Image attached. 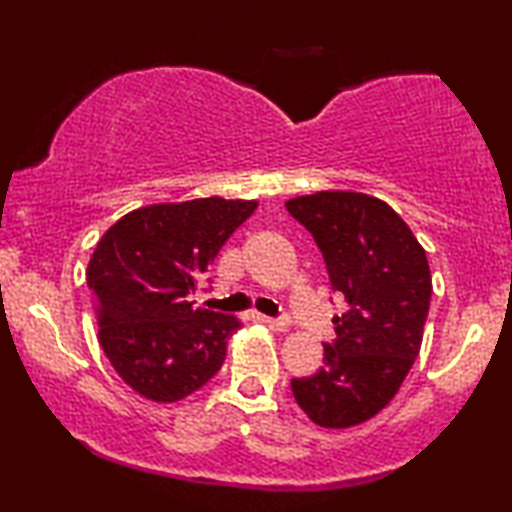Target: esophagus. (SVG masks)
I'll return each mask as SVG.
<instances>
[{
	"instance_id": "esophagus-1",
	"label": "esophagus",
	"mask_w": 512,
	"mask_h": 512,
	"mask_svg": "<svg viewBox=\"0 0 512 512\" xmlns=\"http://www.w3.org/2000/svg\"><path fill=\"white\" fill-rule=\"evenodd\" d=\"M263 324L272 328V331H286L289 328V319L284 317H263Z\"/></svg>"
}]
</instances>
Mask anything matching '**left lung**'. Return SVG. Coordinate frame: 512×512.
<instances>
[{
	"label": "left lung",
	"instance_id": "8db88e82",
	"mask_svg": "<svg viewBox=\"0 0 512 512\" xmlns=\"http://www.w3.org/2000/svg\"><path fill=\"white\" fill-rule=\"evenodd\" d=\"M324 256L331 289L347 303L333 317L324 366L291 380L314 424L349 429L387 408L415 363L431 303L426 251L387 202L366 193L319 191L286 202Z\"/></svg>",
	"mask_w": 512,
	"mask_h": 512
}]
</instances>
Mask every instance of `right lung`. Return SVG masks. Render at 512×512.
Wrapping results in <instances>:
<instances>
[{
  "label": "right lung",
  "instance_id": "1",
  "mask_svg": "<svg viewBox=\"0 0 512 512\" xmlns=\"http://www.w3.org/2000/svg\"><path fill=\"white\" fill-rule=\"evenodd\" d=\"M256 207L223 198L139 207L97 242L86 272L97 340L139 396L177 403L219 373L240 321L195 310L188 296Z\"/></svg>",
  "mask_w": 512,
  "mask_h": 512
}]
</instances>
